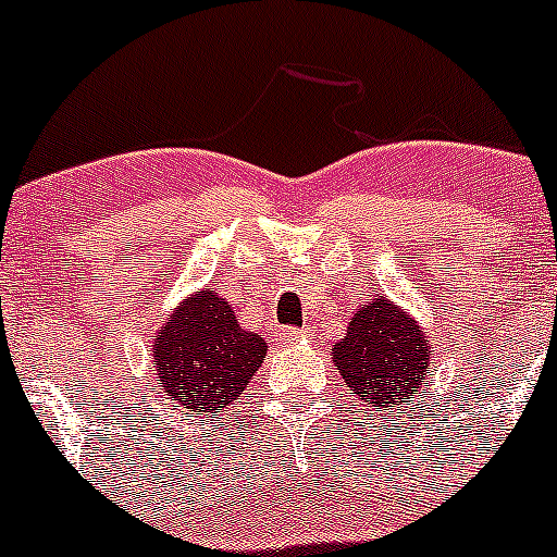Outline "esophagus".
<instances>
[{
    "instance_id": "obj_1",
    "label": "esophagus",
    "mask_w": 557,
    "mask_h": 557,
    "mask_svg": "<svg viewBox=\"0 0 557 557\" xmlns=\"http://www.w3.org/2000/svg\"><path fill=\"white\" fill-rule=\"evenodd\" d=\"M283 337L288 339V343H299V339L307 337V332H305V329H285Z\"/></svg>"
}]
</instances>
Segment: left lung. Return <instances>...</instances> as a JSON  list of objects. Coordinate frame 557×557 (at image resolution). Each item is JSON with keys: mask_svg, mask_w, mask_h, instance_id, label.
<instances>
[{"mask_svg": "<svg viewBox=\"0 0 557 557\" xmlns=\"http://www.w3.org/2000/svg\"><path fill=\"white\" fill-rule=\"evenodd\" d=\"M430 359L428 332L386 296L361 305L348 318L345 337L332 348L348 397L383 410L410 403L422 392Z\"/></svg>", "mask_w": 557, "mask_h": 557, "instance_id": "8db88e82", "label": "left lung"}]
</instances>
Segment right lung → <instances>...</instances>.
Segmentation results:
<instances>
[{"mask_svg":"<svg viewBox=\"0 0 557 557\" xmlns=\"http://www.w3.org/2000/svg\"><path fill=\"white\" fill-rule=\"evenodd\" d=\"M267 350V339L242 329L234 307L207 285L185 296L158 329L154 377L180 408L214 416L245 394Z\"/></svg>","mask_w":557,"mask_h":557,"instance_id":"add662e5","label":"right lung"}]
</instances>
